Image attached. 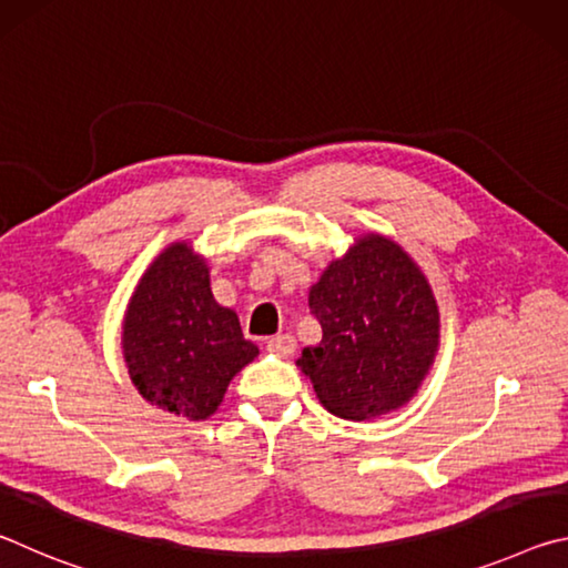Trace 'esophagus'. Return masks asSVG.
<instances>
[{
    "instance_id": "34e87169",
    "label": "esophagus",
    "mask_w": 568,
    "mask_h": 568,
    "mask_svg": "<svg viewBox=\"0 0 568 568\" xmlns=\"http://www.w3.org/2000/svg\"><path fill=\"white\" fill-rule=\"evenodd\" d=\"M295 348H297V343H295L293 335H287V333L273 335V338H267V351L275 353V355H281V358H287V355H293Z\"/></svg>"
}]
</instances>
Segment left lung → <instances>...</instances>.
<instances>
[{"instance_id": "obj_1", "label": "left lung", "mask_w": 568, "mask_h": 568, "mask_svg": "<svg viewBox=\"0 0 568 568\" xmlns=\"http://www.w3.org/2000/svg\"><path fill=\"white\" fill-rule=\"evenodd\" d=\"M307 305L323 341L297 365L333 416L376 418L416 393L438 348V307L396 243L358 240L311 287Z\"/></svg>"}]
</instances>
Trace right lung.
<instances>
[{
  "label": "right lung",
  "instance_id": "right-lung-1",
  "mask_svg": "<svg viewBox=\"0 0 568 568\" xmlns=\"http://www.w3.org/2000/svg\"><path fill=\"white\" fill-rule=\"evenodd\" d=\"M122 348L134 388L190 420L215 413L227 383L257 355L237 315L215 303L207 267L185 243L168 247L142 275Z\"/></svg>",
  "mask_w": 568,
  "mask_h": 568
}]
</instances>
